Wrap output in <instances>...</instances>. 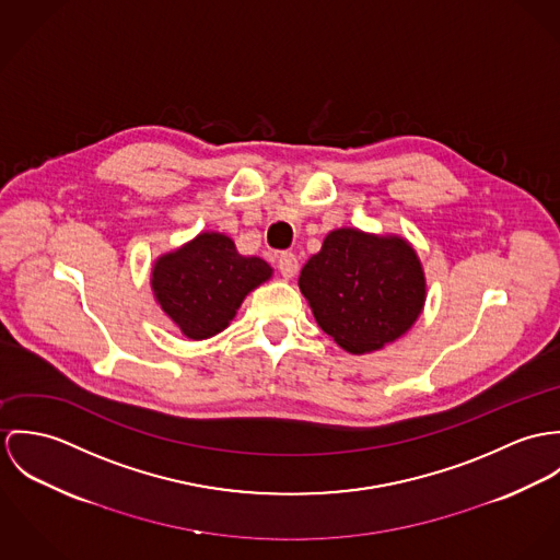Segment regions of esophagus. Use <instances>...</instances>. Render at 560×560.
Returning a JSON list of instances; mask_svg holds the SVG:
<instances>
[{
    "label": "esophagus",
    "mask_w": 560,
    "mask_h": 560,
    "mask_svg": "<svg viewBox=\"0 0 560 560\" xmlns=\"http://www.w3.org/2000/svg\"><path fill=\"white\" fill-rule=\"evenodd\" d=\"M277 266L283 279H292L299 272V259L294 253H281L277 259Z\"/></svg>",
    "instance_id": "obj_1"
}]
</instances>
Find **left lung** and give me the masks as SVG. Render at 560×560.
I'll list each match as a JSON object with an SVG mask.
<instances>
[{
    "mask_svg": "<svg viewBox=\"0 0 560 560\" xmlns=\"http://www.w3.org/2000/svg\"><path fill=\"white\" fill-rule=\"evenodd\" d=\"M317 326L350 354L406 335L425 307L428 281L415 247L397 234L339 228L299 277Z\"/></svg>",
    "mask_w": 560,
    "mask_h": 560,
    "instance_id": "1",
    "label": "left lung"
}]
</instances>
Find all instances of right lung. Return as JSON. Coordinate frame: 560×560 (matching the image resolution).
I'll return each instance as SVG.
<instances>
[{
    "mask_svg": "<svg viewBox=\"0 0 560 560\" xmlns=\"http://www.w3.org/2000/svg\"><path fill=\"white\" fill-rule=\"evenodd\" d=\"M270 277V264L241 255L230 236L201 232L154 259L150 288L172 324L187 339L201 341L225 330L247 294Z\"/></svg>",
    "mask_w": 560,
    "mask_h": 560,
    "instance_id": "1",
    "label": "right lung"
}]
</instances>
